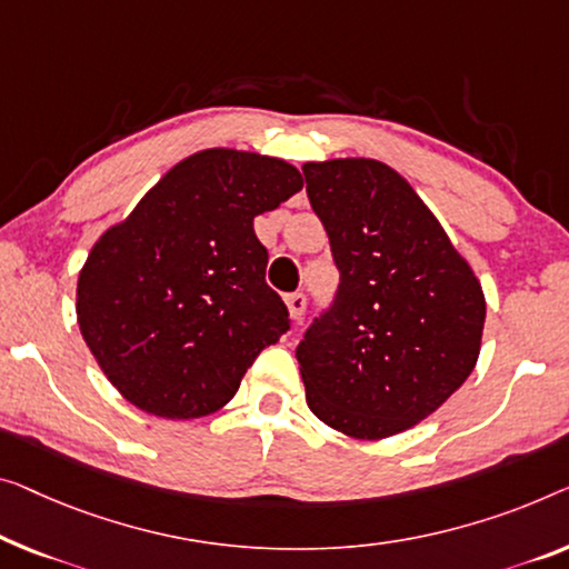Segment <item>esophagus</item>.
I'll use <instances>...</instances> for the list:
<instances>
[{
    "instance_id": "34e87169",
    "label": "esophagus",
    "mask_w": 569,
    "mask_h": 569,
    "mask_svg": "<svg viewBox=\"0 0 569 569\" xmlns=\"http://www.w3.org/2000/svg\"><path fill=\"white\" fill-rule=\"evenodd\" d=\"M286 307H288V313H291L293 321H301L303 311H307V296H303V293L286 296Z\"/></svg>"
}]
</instances>
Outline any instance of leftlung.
<instances>
[{
	"label": "left lung",
	"mask_w": 569,
	"mask_h": 569,
	"mask_svg": "<svg viewBox=\"0 0 569 569\" xmlns=\"http://www.w3.org/2000/svg\"><path fill=\"white\" fill-rule=\"evenodd\" d=\"M339 268L332 311L296 347L313 417L386 439L431 417L475 368L486 293L406 178L376 158L303 163Z\"/></svg>",
	"instance_id": "8db88e82"
}]
</instances>
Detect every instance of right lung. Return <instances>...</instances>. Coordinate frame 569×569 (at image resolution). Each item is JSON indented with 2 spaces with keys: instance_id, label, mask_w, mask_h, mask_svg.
I'll return each mask as SVG.
<instances>
[{
  "instance_id": "right-lung-1",
  "label": "right lung",
  "mask_w": 569,
  "mask_h": 569,
  "mask_svg": "<svg viewBox=\"0 0 569 569\" xmlns=\"http://www.w3.org/2000/svg\"><path fill=\"white\" fill-rule=\"evenodd\" d=\"M303 189L299 168L207 148L99 234L76 283L83 342L109 383L160 419H201L288 329L256 217Z\"/></svg>"
}]
</instances>
